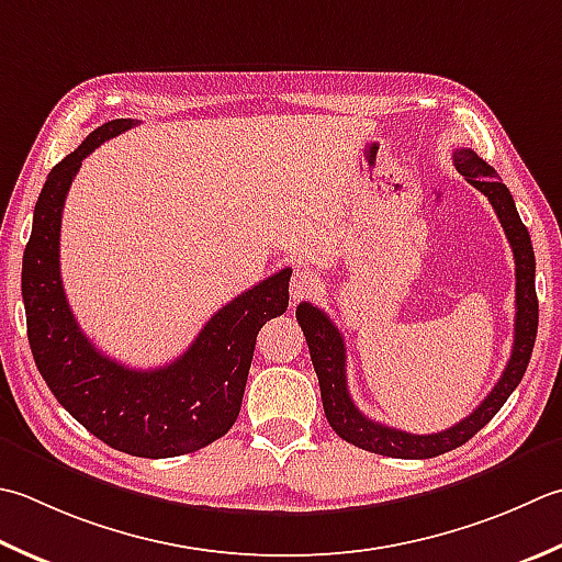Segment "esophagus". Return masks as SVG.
<instances>
[{
  "mask_svg": "<svg viewBox=\"0 0 562 562\" xmlns=\"http://www.w3.org/2000/svg\"><path fill=\"white\" fill-rule=\"evenodd\" d=\"M318 288H322V284H318V278L312 270H306L302 266H294L292 280H290V294H292L294 302L306 300V296H314L318 292Z\"/></svg>",
  "mask_w": 562,
  "mask_h": 562,
  "instance_id": "1",
  "label": "esophagus"
}]
</instances>
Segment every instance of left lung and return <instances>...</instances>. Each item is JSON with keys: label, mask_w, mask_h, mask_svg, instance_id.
<instances>
[{"label": "left lung", "mask_w": 562, "mask_h": 562, "mask_svg": "<svg viewBox=\"0 0 562 562\" xmlns=\"http://www.w3.org/2000/svg\"><path fill=\"white\" fill-rule=\"evenodd\" d=\"M453 162L463 178L487 196L494 214L507 234V240L514 252L516 266V318H514V346L512 358L504 368L499 382L494 384L482 404L463 422L446 428V431L416 436L400 431V428L384 426L368 419L350 400L348 380H346V344L336 324L318 306L302 302L296 306V322H300L310 356L314 362L318 387H322L324 414L334 431L344 441L353 443L370 453L404 458V460H424L443 456L448 450L470 441L482 426H487L497 414L509 394L521 382L526 368H529L531 350L538 331V296H536V258L531 236L516 212L514 196L507 184L499 180L494 168L482 160L475 150L458 148L453 153Z\"/></svg>", "instance_id": "obj_1"}]
</instances>
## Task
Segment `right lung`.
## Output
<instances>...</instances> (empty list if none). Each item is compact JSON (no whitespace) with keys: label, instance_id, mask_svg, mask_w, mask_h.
<instances>
[{"label":"right lung","instance_id":"add662e5","mask_svg":"<svg viewBox=\"0 0 562 562\" xmlns=\"http://www.w3.org/2000/svg\"><path fill=\"white\" fill-rule=\"evenodd\" d=\"M136 124L134 119L106 121L48 172L33 209L21 294L33 360L72 419L121 453L175 458L214 443L234 426L258 331L288 310L292 270L270 274L222 306L168 366L134 370L97 350L65 300L60 218L82 160Z\"/></svg>","mask_w":562,"mask_h":562}]
</instances>
